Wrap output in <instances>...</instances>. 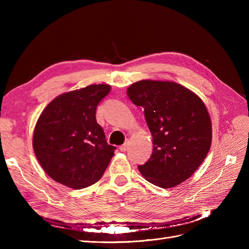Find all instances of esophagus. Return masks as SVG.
Instances as JSON below:
<instances>
[{
  "label": "esophagus",
  "instance_id": "obj_1",
  "mask_svg": "<svg viewBox=\"0 0 249 249\" xmlns=\"http://www.w3.org/2000/svg\"><path fill=\"white\" fill-rule=\"evenodd\" d=\"M129 144H130V142H129V140H126L123 145H120L119 146V149H120V152H126L127 150V148H129Z\"/></svg>",
  "mask_w": 249,
  "mask_h": 249
}]
</instances>
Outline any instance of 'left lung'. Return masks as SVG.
Returning <instances> with one entry per match:
<instances>
[{
	"label": "left lung",
	"mask_w": 249,
	"mask_h": 249,
	"mask_svg": "<svg viewBox=\"0 0 249 249\" xmlns=\"http://www.w3.org/2000/svg\"><path fill=\"white\" fill-rule=\"evenodd\" d=\"M130 100L144 109L153 136L150 159L138 166L146 180L172 188L195 172L212 143V123L200 97L171 81L141 80L126 90Z\"/></svg>",
	"instance_id": "left-lung-1"
}]
</instances>
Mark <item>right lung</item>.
Masks as SVG:
<instances>
[{
  "instance_id": "right-lung-1",
  "label": "right lung",
  "mask_w": 249,
  "mask_h": 249,
  "mask_svg": "<svg viewBox=\"0 0 249 249\" xmlns=\"http://www.w3.org/2000/svg\"><path fill=\"white\" fill-rule=\"evenodd\" d=\"M107 84L89 85L58 95L44 108L33 133V148L43 170L59 184L83 189L99 180L114 156L96 123Z\"/></svg>"
}]
</instances>
